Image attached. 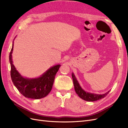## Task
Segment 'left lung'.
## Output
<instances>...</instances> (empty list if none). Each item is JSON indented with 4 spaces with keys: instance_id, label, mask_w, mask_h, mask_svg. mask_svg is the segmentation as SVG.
I'll use <instances>...</instances> for the list:
<instances>
[{
    "instance_id": "obj_1",
    "label": "left lung",
    "mask_w": 128,
    "mask_h": 128,
    "mask_svg": "<svg viewBox=\"0 0 128 128\" xmlns=\"http://www.w3.org/2000/svg\"><path fill=\"white\" fill-rule=\"evenodd\" d=\"M72 78L73 80L74 86L75 90L76 93L80 97L86 101L87 102H95L96 100H98L100 99H102L108 94L110 91H108L106 93L102 94H92V93H90L85 91L83 89L81 88L80 85L77 81L75 76L74 74V73H72Z\"/></svg>"
}]
</instances>
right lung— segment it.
<instances>
[{"label":"right lung","instance_id":"obj_1","mask_svg":"<svg viewBox=\"0 0 128 128\" xmlns=\"http://www.w3.org/2000/svg\"><path fill=\"white\" fill-rule=\"evenodd\" d=\"M13 45V42L9 60L11 67V79L15 86L26 98L38 99L45 97L52 90L55 76L61 65L57 64L50 68L43 74L37 78H29L23 77L13 64L12 54Z\"/></svg>","mask_w":128,"mask_h":128}]
</instances>
